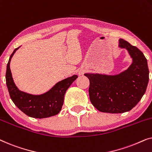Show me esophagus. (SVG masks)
Returning a JSON list of instances; mask_svg holds the SVG:
<instances>
[{"mask_svg": "<svg viewBox=\"0 0 152 152\" xmlns=\"http://www.w3.org/2000/svg\"><path fill=\"white\" fill-rule=\"evenodd\" d=\"M80 75H82V74H83V72H80Z\"/></svg>", "mask_w": 152, "mask_h": 152, "instance_id": "esophagus-1", "label": "esophagus"}]
</instances>
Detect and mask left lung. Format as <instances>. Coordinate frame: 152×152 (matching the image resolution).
Segmentation results:
<instances>
[{"label": "left lung", "instance_id": "left-lung-1", "mask_svg": "<svg viewBox=\"0 0 152 152\" xmlns=\"http://www.w3.org/2000/svg\"><path fill=\"white\" fill-rule=\"evenodd\" d=\"M119 47L126 48L133 63L116 75L85 73L90 81L89 98L101 112L121 113L132 110L142 98L149 82L147 61L138 48L120 39Z\"/></svg>", "mask_w": 152, "mask_h": 152}]
</instances>
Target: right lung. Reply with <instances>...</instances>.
<instances>
[{
	"label": "right lung",
	"instance_id": "right-lung-1",
	"mask_svg": "<svg viewBox=\"0 0 152 152\" xmlns=\"http://www.w3.org/2000/svg\"><path fill=\"white\" fill-rule=\"evenodd\" d=\"M10 56L7 65L5 79L10 97L16 107L27 115L34 118H45L55 115L61 111L66 91L77 78L73 75L57 83L49 91L42 95H34L18 90L14 84L10 70V61L15 52Z\"/></svg>",
	"mask_w": 152,
	"mask_h": 152
}]
</instances>
